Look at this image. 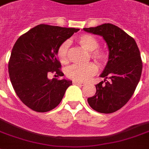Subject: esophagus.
Listing matches in <instances>:
<instances>
[{"label":"esophagus","mask_w":149,"mask_h":149,"mask_svg":"<svg viewBox=\"0 0 149 149\" xmlns=\"http://www.w3.org/2000/svg\"><path fill=\"white\" fill-rule=\"evenodd\" d=\"M74 84H77V85H81V86H84L85 84L83 83V82L81 81H73Z\"/></svg>","instance_id":"1"}]
</instances>
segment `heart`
<instances>
[{
  "label": "heart",
  "instance_id": "heart-1",
  "mask_svg": "<svg viewBox=\"0 0 149 149\" xmlns=\"http://www.w3.org/2000/svg\"><path fill=\"white\" fill-rule=\"evenodd\" d=\"M77 42L86 51L90 52L91 58L99 64H103L106 60V55L101 50L96 49L98 47L97 39L89 34H84L77 38ZM68 42H62L57 50L58 58L61 63L68 61ZM97 72V68L93 63L86 65H72L66 70V75L70 79L76 81H86Z\"/></svg>",
  "mask_w": 149,
  "mask_h": 149
}]
</instances>
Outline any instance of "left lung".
Here are the masks:
<instances>
[{
	"mask_svg": "<svg viewBox=\"0 0 149 149\" xmlns=\"http://www.w3.org/2000/svg\"><path fill=\"white\" fill-rule=\"evenodd\" d=\"M83 30L103 37L107 45V63L96 84V94L88 98L91 107L102 113L120 110L131 98L139 82L142 63L133 38L111 23H104ZM104 84H103V82Z\"/></svg>",
	"mask_w": 149,
	"mask_h": 149,
	"instance_id": "1",
	"label": "left lung"
}]
</instances>
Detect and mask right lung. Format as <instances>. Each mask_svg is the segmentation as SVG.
I'll return each mask as SVG.
<instances>
[{"label":"right lung","mask_w":149,"mask_h":149,"mask_svg":"<svg viewBox=\"0 0 149 149\" xmlns=\"http://www.w3.org/2000/svg\"><path fill=\"white\" fill-rule=\"evenodd\" d=\"M79 30L40 24L22 35L13 45L10 58V79L18 97L34 111L44 113L55 108L72 81L49 79L48 74L60 71L58 48Z\"/></svg>","instance_id":"1"}]
</instances>
